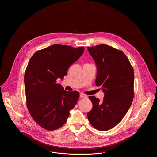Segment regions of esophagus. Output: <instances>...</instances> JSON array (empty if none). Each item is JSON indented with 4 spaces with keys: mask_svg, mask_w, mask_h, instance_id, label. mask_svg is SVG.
<instances>
[{
    "mask_svg": "<svg viewBox=\"0 0 157 157\" xmlns=\"http://www.w3.org/2000/svg\"><path fill=\"white\" fill-rule=\"evenodd\" d=\"M80 97L81 98H87V96L86 94H84V93H80Z\"/></svg>",
    "mask_w": 157,
    "mask_h": 157,
    "instance_id": "esophagus-1",
    "label": "esophagus"
}]
</instances>
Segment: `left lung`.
<instances>
[{
  "mask_svg": "<svg viewBox=\"0 0 157 157\" xmlns=\"http://www.w3.org/2000/svg\"><path fill=\"white\" fill-rule=\"evenodd\" d=\"M97 66L96 84L104 93L103 101L89 96L93 109L87 114L97 130L107 131L117 125L128 110L133 99L134 73L126 56L105 44L87 47Z\"/></svg>",
  "mask_w": 157,
  "mask_h": 157,
  "instance_id": "1",
  "label": "left lung"
}]
</instances>
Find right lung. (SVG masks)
<instances>
[{
    "label": "right lung",
    "instance_id": "obj_1",
    "mask_svg": "<svg viewBox=\"0 0 157 157\" xmlns=\"http://www.w3.org/2000/svg\"><path fill=\"white\" fill-rule=\"evenodd\" d=\"M84 51L83 47L55 44L31 57L24 76L27 106L33 120L43 128L55 130L63 126L76 104L79 93L64 91L56 81L63 79Z\"/></svg>",
    "mask_w": 157,
    "mask_h": 157
}]
</instances>
